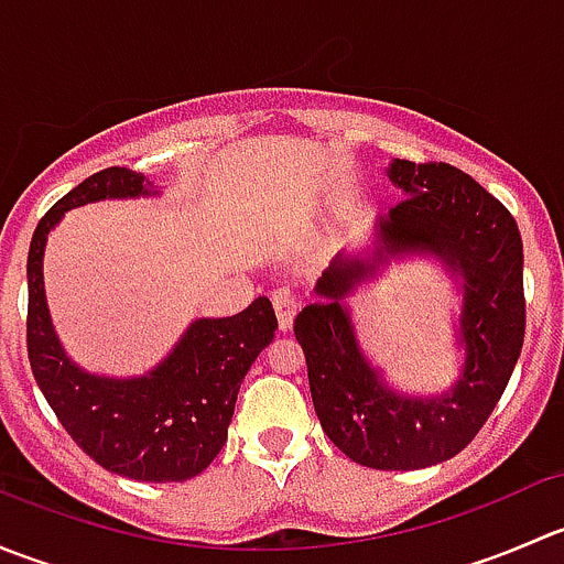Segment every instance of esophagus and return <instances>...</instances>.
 <instances>
[{"instance_id":"34e87169","label":"esophagus","mask_w":564,"mask_h":564,"mask_svg":"<svg viewBox=\"0 0 564 564\" xmlns=\"http://www.w3.org/2000/svg\"><path fill=\"white\" fill-rule=\"evenodd\" d=\"M272 305H275V316H278V327L286 333L289 327H292V318L297 314V297H294L292 292H275L272 294Z\"/></svg>"}]
</instances>
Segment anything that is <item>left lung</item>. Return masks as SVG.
<instances>
[{
    "label": "left lung",
    "instance_id": "8db88e82",
    "mask_svg": "<svg viewBox=\"0 0 564 564\" xmlns=\"http://www.w3.org/2000/svg\"><path fill=\"white\" fill-rule=\"evenodd\" d=\"M403 202L379 215L366 250H338L294 318L324 434L371 469H425L458 456L510 382L524 346V246L513 215L447 163L392 161ZM434 258L457 281L454 337L462 366L451 389L409 393L361 349L348 297L392 260Z\"/></svg>",
    "mask_w": 564,
    "mask_h": 564
}]
</instances>
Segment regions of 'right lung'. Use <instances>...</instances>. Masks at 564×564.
<instances>
[{"label": "right lung", "instance_id": "1", "mask_svg": "<svg viewBox=\"0 0 564 564\" xmlns=\"http://www.w3.org/2000/svg\"><path fill=\"white\" fill-rule=\"evenodd\" d=\"M161 196L144 174L104 169L62 196L32 235L26 259V349L37 388L89 458L141 482H182L207 469L229 436L237 392L278 329L267 297L224 318H193L158 366L139 377H106L70 360L51 322L43 256L65 213L111 198Z\"/></svg>", "mask_w": 564, "mask_h": 564}]
</instances>
